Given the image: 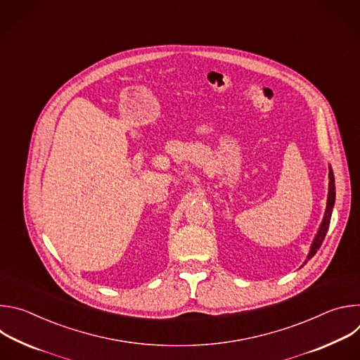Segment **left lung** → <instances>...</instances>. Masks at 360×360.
<instances>
[{"instance_id": "obj_1", "label": "left lung", "mask_w": 360, "mask_h": 360, "mask_svg": "<svg viewBox=\"0 0 360 360\" xmlns=\"http://www.w3.org/2000/svg\"><path fill=\"white\" fill-rule=\"evenodd\" d=\"M335 196H336V192H335V176H333V171L332 168L329 167V191H328V203H326V210H325V215H323V221L319 226V231L312 242V246H311V250L309 253H307V259L304 261V264L312 259L315 253L318 252V249L321 248L326 233H328V229H329V224H330V217H332V210H333V205H335Z\"/></svg>"}]
</instances>
